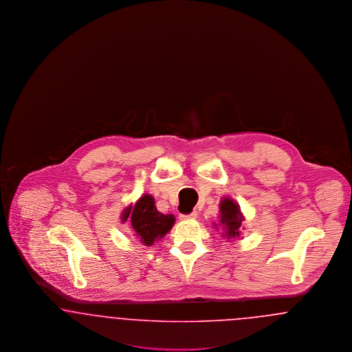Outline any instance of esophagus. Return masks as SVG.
<instances>
[{"mask_svg": "<svg viewBox=\"0 0 352 352\" xmlns=\"http://www.w3.org/2000/svg\"><path fill=\"white\" fill-rule=\"evenodd\" d=\"M197 217H198V214L194 211V212H191L188 215H181L179 218H181V220H192V219H197Z\"/></svg>", "mask_w": 352, "mask_h": 352, "instance_id": "obj_1", "label": "esophagus"}]
</instances>
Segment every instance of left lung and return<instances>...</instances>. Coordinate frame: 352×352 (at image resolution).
<instances>
[{
	"label": "left lung",
	"instance_id": "8db88e82",
	"mask_svg": "<svg viewBox=\"0 0 352 352\" xmlns=\"http://www.w3.org/2000/svg\"><path fill=\"white\" fill-rule=\"evenodd\" d=\"M219 226L223 228V237L227 240L237 239L241 234L244 215L240 210V206L231 198H223L219 204ZM214 227L218 230V224L214 223Z\"/></svg>",
	"mask_w": 352,
	"mask_h": 352
}]
</instances>
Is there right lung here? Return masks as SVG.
<instances>
[{"label":"right lung","instance_id":"add662e5","mask_svg":"<svg viewBox=\"0 0 352 352\" xmlns=\"http://www.w3.org/2000/svg\"><path fill=\"white\" fill-rule=\"evenodd\" d=\"M128 218H131L137 239L146 247L161 240L175 223L174 215H164L157 210L155 201L149 194L142 195L134 204H129L122 210L121 221L125 223Z\"/></svg>","mask_w":352,"mask_h":352}]
</instances>
